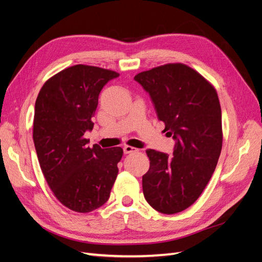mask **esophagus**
Listing matches in <instances>:
<instances>
[{"label":"esophagus","instance_id":"1","mask_svg":"<svg viewBox=\"0 0 262 262\" xmlns=\"http://www.w3.org/2000/svg\"><path fill=\"white\" fill-rule=\"evenodd\" d=\"M138 148L136 147H132L130 145H124L123 146V152L124 154H130V153H133V152H137Z\"/></svg>","mask_w":262,"mask_h":262}]
</instances>
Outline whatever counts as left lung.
I'll return each mask as SVG.
<instances>
[{
    "mask_svg": "<svg viewBox=\"0 0 262 262\" xmlns=\"http://www.w3.org/2000/svg\"><path fill=\"white\" fill-rule=\"evenodd\" d=\"M134 80L149 94L164 131L176 141L172 155L146 149L144 198L156 211L175 214L196 201L215 170L223 142L217 93L182 63L144 71Z\"/></svg>",
    "mask_w": 262,
    "mask_h": 262,
    "instance_id": "left-lung-1",
    "label": "left lung"
}]
</instances>
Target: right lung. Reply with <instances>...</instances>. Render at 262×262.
<instances>
[{
    "label": "right lung",
    "mask_w": 262,
    "mask_h": 262,
    "mask_svg": "<svg viewBox=\"0 0 262 262\" xmlns=\"http://www.w3.org/2000/svg\"><path fill=\"white\" fill-rule=\"evenodd\" d=\"M115 71L77 64L62 70L41 87L35 104L33 138L43 176L68 209L89 213L105 204L118 175L121 147L87 145L86 131L99 93Z\"/></svg>",
    "instance_id": "right-lung-1"
}]
</instances>
